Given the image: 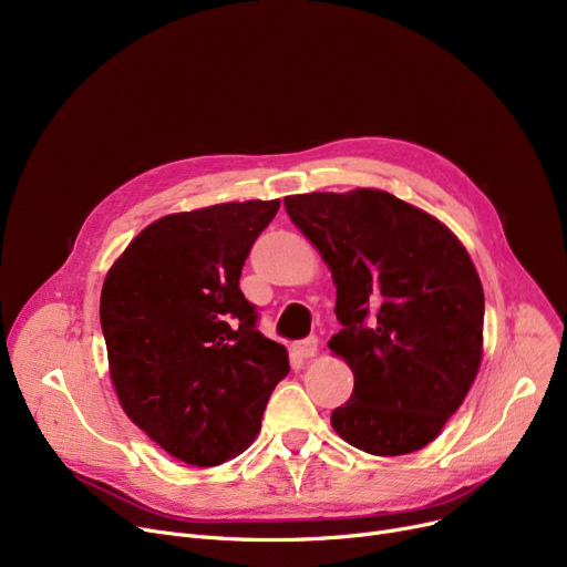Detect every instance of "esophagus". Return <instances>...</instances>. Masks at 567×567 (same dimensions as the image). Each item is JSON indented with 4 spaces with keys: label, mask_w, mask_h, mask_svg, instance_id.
I'll return each instance as SVG.
<instances>
[{
    "label": "esophagus",
    "mask_w": 567,
    "mask_h": 567,
    "mask_svg": "<svg viewBox=\"0 0 567 567\" xmlns=\"http://www.w3.org/2000/svg\"><path fill=\"white\" fill-rule=\"evenodd\" d=\"M293 351L299 353L301 359H310V355L317 353V338L310 336V338H306V340H299V342L293 344Z\"/></svg>",
    "instance_id": "1"
}]
</instances>
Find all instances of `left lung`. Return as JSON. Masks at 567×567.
<instances>
[{"label":"left lung","mask_w":567,"mask_h":567,"mask_svg":"<svg viewBox=\"0 0 567 567\" xmlns=\"http://www.w3.org/2000/svg\"><path fill=\"white\" fill-rule=\"evenodd\" d=\"M291 223L329 264L353 372L333 430L353 449L395 457L427 445L464 402L483 359L485 293L457 236L391 193L285 197Z\"/></svg>","instance_id":"left-lung-1"}]
</instances>
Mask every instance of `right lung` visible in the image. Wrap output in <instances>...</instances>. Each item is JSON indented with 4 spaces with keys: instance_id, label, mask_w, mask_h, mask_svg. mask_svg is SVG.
<instances>
[{
    "instance_id": "obj_1",
    "label": "right lung",
    "mask_w": 567,
    "mask_h": 567,
    "mask_svg": "<svg viewBox=\"0 0 567 567\" xmlns=\"http://www.w3.org/2000/svg\"><path fill=\"white\" fill-rule=\"evenodd\" d=\"M278 199L172 214L142 229L101 293L114 391L172 457L216 466L255 441L287 349L257 331L238 278Z\"/></svg>"
}]
</instances>
